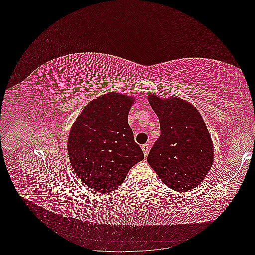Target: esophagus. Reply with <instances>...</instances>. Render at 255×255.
<instances>
[{
    "instance_id": "esophagus-1",
    "label": "esophagus",
    "mask_w": 255,
    "mask_h": 255,
    "mask_svg": "<svg viewBox=\"0 0 255 255\" xmlns=\"http://www.w3.org/2000/svg\"><path fill=\"white\" fill-rule=\"evenodd\" d=\"M141 149H142V151H143V154H144V156H146L148 155V153H149V149H150V144L149 143H144L142 146H141Z\"/></svg>"
}]
</instances>
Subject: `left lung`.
Returning a JSON list of instances; mask_svg holds the SVG:
<instances>
[{
	"label": "left lung",
	"mask_w": 255,
	"mask_h": 255,
	"mask_svg": "<svg viewBox=\"0 0 255 255\" xmlns=\"http://www.w3.org/2000/svg\"><path fill=\"white\" fill-rule=\"evenodd\" d=\"M148 101L158 117L160 136L146 160L171 189L196 188L214 161L213 141L201 115L180 98L163 100L151 95Z\"/></svg>",
	"instance_id": "1"
}]
</instances>
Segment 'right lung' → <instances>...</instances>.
Instances as JSON below:
<instances>
[{
	"instance_id": "1",
	"label": "right lung",
	"mask_w": 255,
	"mask_h": 255,
	"mask_svg": "<svg viewBox=\"0 0 255 255\" xmlns=\"http://www.w3.org/2000/svg\"><path fill=\"white\" fill-rule=\"evenodd\" d=\"M134 98L118 92L94 99L75 120L68 154L75 173L91 189L109 194L144 158L134 140L128 115Z\"/></svg>"
}]
</instances>
